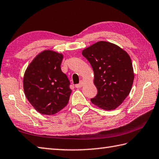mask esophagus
I'll return each mask as SVG.
<instances>
[{"label":"esophagus","mask_w":159,"mask_h":159,"mask_svg":"<svg viewBox=\"0 0 159 159\" xmlns=\"http://www.w3.org/2000/svg\"><path fill=\"white\" fill-rule=\"evenodd\" d=\"M83 84H84V82H83V80H81V81H80V82L79 83V84H76V88H82Z\"/></svg>","instance_id":"1"}]
</instances>
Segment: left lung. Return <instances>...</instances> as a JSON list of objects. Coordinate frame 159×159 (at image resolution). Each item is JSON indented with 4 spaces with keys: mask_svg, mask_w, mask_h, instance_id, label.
<instances>
[{
    "mask_svg": "<svg viewBox=\"0 0 159 159\" xmlns=\"http://www.w3.org/2000/svg\"><path fill=\"white\" fill-rule=\"evenodd\" d=\"M94 71L98 93L91 102L106 111L116 109L127 97L134 73L129 55L112 43L100 41L82 51Z\"/></svg>",
    "mask_w": 159,
    "mask_h": 159,
    "instance_id": "obj_1",
    "label": "left lung"
}]
</instances>
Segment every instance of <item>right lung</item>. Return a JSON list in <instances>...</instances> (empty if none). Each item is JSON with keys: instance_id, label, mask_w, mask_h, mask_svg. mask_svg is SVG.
Wrapping results in <instances>:
<instances>
[{"instance_id": "1", "label": "right lung", "mask_w": 159, "mask_h": 159, "mask_svg": "<svg viewBox=\"0 0 159 159\" xmlns=\"http://www.w3.org/2000/svg\"><path fill=\"white\" fill-rule=\"evenodd\" d=\"M63 55L44 50L32 60L24 73L25 97L39 113L52 115L67 105L71 92L70 80L61 70Z\"/></svg>"}]
</instances>
